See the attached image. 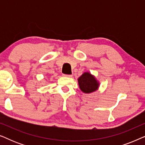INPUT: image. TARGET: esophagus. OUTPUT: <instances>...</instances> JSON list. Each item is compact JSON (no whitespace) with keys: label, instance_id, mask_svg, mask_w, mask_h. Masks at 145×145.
<instances>
[{"label":"esophagus","instance_id":"esophagus-1","mask_svg":"<svg viewBox=\"0 0 145 145\" xmlns=\"http://www.w3.org/2000/svg\"><path fill=\"white\" fill-rule=\"evenodd\" d=\"M63 76H66V77H69V78L72 77V75H71V74H63Z\"/></svg>","mask_w":145,"mask_h":145}]
</instances>
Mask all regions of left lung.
Returning a JSON list of instances; mask_svg holds the SVG:
<instances>
[{
  "mask_svg": "<svg viewBox=\"0 0 145 145\" xmlns=\"http://www.w3.org/2000/svg\"><path fill=\"white\" fill-rule=\"evenodd\" d=\"M78 83L80 90L84 94L96 92L100 87V82L90 72L83 73L78 78Z\"/></svg>",
  "mask_w": 145,
  "mask_h": 145,
  "instance_id": "1",
  "label": "left lung"
}]
</instances>
